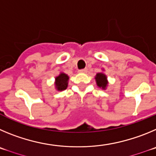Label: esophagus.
<instances>
[{"mask_svg": "<svg viewBox=\"0 0 156 156\" xmlns=\"http://www.w3.org/2000/svg\"><path fill=\"white\" fill-rule=\"evenodd\" d=\"M87 71H88V69H87V68H85V69L79 70V71H78V72L79 73H87Z\"/></svg>", "mask_w": 156, "mask_h": 156, "instance_id": "34e87169", "label": "esophagus"}]
</instances>
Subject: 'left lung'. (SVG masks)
Segmentation results:
<instances>
[{
  "instance_id": "obj_1",
  "label": "left lung",
  "mask_w": 156,
  "mask_h": 156,
  "mask_svg": "<svg viewBox=\"0 0 156 156\" xmlns=\"http://www.w3.org/2000/svg\"><path fill=\"white\" fill-rule=\"evenodd\" d=\"M95 81H96V84L99 88H102V89H106V86L108 85L107 77L103 73H97L95 75Z\"/></svg>"
}]
</instances>
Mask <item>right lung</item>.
Listing matches in <instances>:
<instances>
[{
  "instance_id": "1",
  "label": "right lung",
  "mask_w": 156,
  "mask_h": 156,
  "mask_svg": "<svg viewBox=\"0 0 156 156\" xmlns=\"http://www.w3.org/2000/svg\"><path fill=\"white\" fill-rule=\"evenodd\" d=\"M68 80H69V77L64 73H61L58 76L56 77L55 86L57 90L63 91L66 89L68 85Z\"/></svg>"
}]
</instances>
